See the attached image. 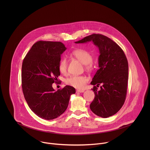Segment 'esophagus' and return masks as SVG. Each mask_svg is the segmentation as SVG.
Segmentation results:
<instances>
[{"instance_id":"34e87169","label":"esophagus","mask_w":150,"mask_h":150,"mask_svg":"<svg viewBox=\"0 0 150 150\" xmlns=\"http://www.w3.org/2000/svg\"><path fill=\"white\" fill-rule=\"evenodd\" d=\"M84 92V90H82V89H77L76 90L77 93H83Z\"/></svg>"}]
</instances>
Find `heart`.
<instances>
[{"instance_id": "heart-1", "label": "heart", "mask_w": 150, "mask_h": 150, "mask_svg": "<svg viewBox=\"0 0 150 150\" xmlns=\"http://www.w3.org/2000/svg\"><path fill=\"white\" fill-rule=\"evenodd\" d=\"M71 55L83 64L86 65V69H91V62L93 58L90 52L83 49H76L71 52ZM67 61L66 58H63L59 62V70L61 73L65 74L67 73ZM88 79L84 76H72L66 79L67 85L77 89H83L85 87Z\"/></svg>"}]
</instances>
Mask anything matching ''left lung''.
<instances>
[{"label":"left lung","instance_id":"left-lung-1","mask_svg":"<svg viewBox=\"0 0 150 150\" xmlns=\"http://www.w3.org/2000/svg\"><path fill=\"white\" fill-rule=\"evenodd\" d=\"M91 41L98 47L100 55L99 69L91 83L95 98L90 108L98 116L107 118L116 114L124 104L128 81V60L117 43L100 34H92L75 43ZM100 84L98 90L97 87Z\"/></svg>","mask_w":150,"mask_h":150}]
</instances>
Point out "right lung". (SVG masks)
<instances>
[{"label":"right lung","instance_id":"1","mask_svg":"<svg viewBox=\"0 0 150 150\" xmlns=\"http://www.w3.org/2000/svg\"><path fill=\"white\" fill-rule=\"evenodd\" d=\"M66 50L61 42L39 41L35 43L23 59L22 88L31 110L47 120L62 114L68 106L71 95L76 93L71 86L55 91L52 84L60 75L61 55Z\"/></svg>","mask_w":150,"mask_h":150}]
</instances>
